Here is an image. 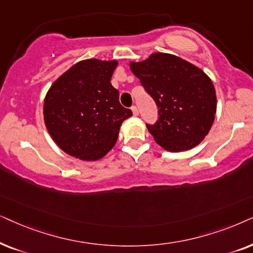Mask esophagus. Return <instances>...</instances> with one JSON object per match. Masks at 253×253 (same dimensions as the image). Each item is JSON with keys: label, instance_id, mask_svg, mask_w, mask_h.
<instances>
[{"label": "esophagus", "instance_id": "1", "mask_svg": "<svg viewBox=\"0 0 253 253\" xmlns=\"http://www.w3.org/2000/svg\"><path fill=\"white\" fill-rule=\"evenodd\" d=\"M132 112L134 116H139V110H137L136 106H132Z\"/></svg>", "mask_w": 253, "mask_h": 253}]
</instances>
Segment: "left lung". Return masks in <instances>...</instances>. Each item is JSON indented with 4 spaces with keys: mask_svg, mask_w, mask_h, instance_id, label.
I'll return each instance as SVG.
<instances>
[{
    "mask_svg": "<svg viewBox=\"0 0 253 253\" xmlns=\"http://www.w3.org/2000/svg\"><path fill=\"white\" fill-rule=\"evenodd\" d=\"M158 107L157 123L148 129L171 153L197 147L210 133L216 113V92L210 76L193 63L169 53H153L129 62Z\"/></svg>",
    "mask_w": 253,
    "mask_h": 253,
    "instance_id": "obj_1",
    "label": "left lung"
}]
</instances>
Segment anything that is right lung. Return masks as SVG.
<instances>
[{"instance_id": "1", "label": "right lung", "mask_w": 253, "mask_h": 253, "mask_svg": "<svg viewBox=\"0 0 253 253\" xmlns=\"http://www.w3.org/2000/svg\"><path fill=\"white\" fill-rule=\"evenodd\" d=\"M117 60L86 59L54 81L43 100V121L60 149L81 161H97L114 147L132 111L111 84Z\"/></svg>"}]
</instances>
